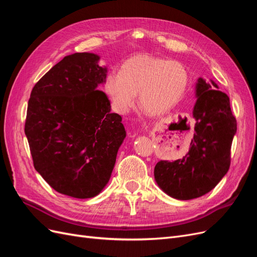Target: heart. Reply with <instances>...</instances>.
<instances>
[{
	"instance_id": "obj_1",
	"label": "heart",
	"mask_w": 257,
	"mask_h": 257,
	"mask_svg": "<svg viewBox=\"0 0 257 257\" xmlns=\"http://www.w3.org/2000/svg\"><path fill=\"white\" fill-rule=\"evenodd\" d=\"M188 84L189 73L181 62L141 54L127 60L120 73L108 74L104 89L118 112H126L138 93L139 107L148 114L160 115L180 102Z\"/></svg>"
}]
</instances>
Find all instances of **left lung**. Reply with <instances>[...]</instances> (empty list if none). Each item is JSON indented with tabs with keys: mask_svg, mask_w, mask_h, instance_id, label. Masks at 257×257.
I'll list each match as a JSON object with an SVG mask.
<instances>
[{
	"mask_svg": "<svg viewBox=\"0 0 257 257\" xmlns=\"http://www.w3.org/2000/svg\"><path fill=\"white\" fill-rule=\"evenodd\" d=\"M201 78L196 85L197 102L193 110L195 133L189 151L173 162L162 160L154 167V178L169 196L189 200L205 195L226 175L237 121L229 97Z\"/></svg>",
	"mask_w": 257,
	"mask_h": 257,
	"instance_id": "1",
	"label": "left lung"
}]
</instances>
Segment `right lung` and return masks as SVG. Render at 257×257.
Instances as JSON below:
<instances>
[{
    "label": "right lung",
    "mask_w": 257,
    "mask_h": 257,
    "mask_svg": "<svg viewBox=\"0 0 257 257\" xmlns=\"http://www.w3.org/2000/svg\"><path fill=\"white\" fill-rule=\"evenodd\" d=\"M94 53L64 57L38 80L29 99L25 133L33 165L53 190L96 196L109 181L125 130L97 85L107 69Z\"/></svg>",
    "instance_id": "obj_1"
}]
</instances>
